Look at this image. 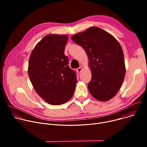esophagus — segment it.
<instances>
[{"label": "esophagus", "instance_id": "34e87169", "mask_svg": "<svg viewBox=\"0 0 147 147\" xmlns=\"http://www.w3.org/2000/svg\"><path fill=\"white\" fill-rule=\"evenodd\" d=\"M81 71H82V69H81V67H78V68L77 69V71L78 73H81Z\"/></svg>", "mask_w": 147, "mask_h": 147}]
</instances>
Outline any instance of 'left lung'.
Listing matches in <instances>:
<instances>
[{"label": "left lung", "mask_w": 147, "mask_h": 147, "mask_svg": "<svg viewBox=\"0 0 147 147\" xmlns=\"http://www.w3.org/2000/svg\"><path fill=\"white\" fill-rule=\"evenodd\" d=\"M71 39L88 56L92 71L88 84L90 94L101 101L112 98L120 90L125 72L123 52L118 41L95 27L72 36Z\"/></svg>", "instance_id": "left-lung-1"}]
</instances>
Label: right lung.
<instances>
[{
    "label": "right lung",
    "mask_w": 147,
    "mask_h": 147,
    "mask_svg": "<svg viewBox=\"0 0 147 147\" xmlns=\"http://www.w3.org/2000/svg\"><path fill=\"white\" fill-rule=\"evenodd\" d=\"M67 35L49 34L44 37L31 52L28 75L37 94L48 103L59 105L73 95L77 77L69 66L65 53Z\"/></svg>",
    "instance_id": "add662e5"
}]
</instances>
